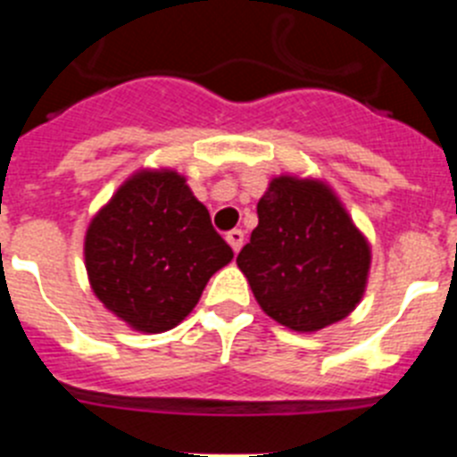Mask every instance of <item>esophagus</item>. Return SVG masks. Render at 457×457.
<instances>
[{
	"label": "esophagus",
	"instance_id": "esophagus-1",
	"mask_svg": "<svg viewBox=\"0 0 457 457\" xmlns=\"http://www.w3.org/2000/svg\"><path fill=\"white\" fill-rule=\"evenodd\" d=\"M226 242H228L233 252L237 253V252H240V247H242V242H245V233H242L240 228H233V231L226 233Z\"/></svg>",
	"mask_w": 457,
	"mask_h": 457
}]
</instances>
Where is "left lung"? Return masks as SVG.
I'll list each match as a JSON object with an SVG mask.
<instances>
[{"instance_id":"obj_1","label":"left lung","mask_w":457,"mask_h":457,"mask_svg":"<svg viewBox=\"0 0 457 457\" xmlns=\"http://www.w3.org/2000/svg\"><path fill=\"white\" fill-rule=\"evenodd\" d=\"M256 210L237 268L261 309L300 334L348 318L364 297L373 256L338 194L320 179L281 173Z\"/></svg>"}]
</instances>
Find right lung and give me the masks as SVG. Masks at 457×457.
<instances>
[{"instance_id": "1", "label": "right lung", "mask_w": 457, "mask_h": 457, "mask_svg": "<svg viewBox=\"0 0 457 457\" xmlns=\"http://www.w3.org/2000/svg\"><path fill=\"white\" fill-rule=\"evenodd\" d=\"M233 249L173 169H139L93 215L84 236L88 284L103 306L141 334L173 329L192 313Z\"/></svg>"}]
</instances>
